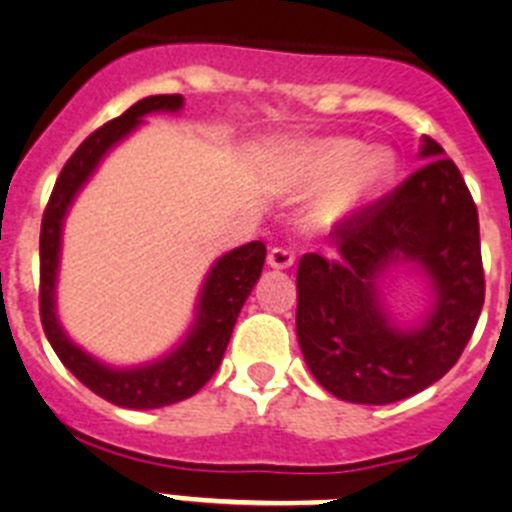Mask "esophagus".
<instances>
[{
	"instance_id": "esophagus-1",
	"label": "esophagus",
	"mask_w": 512,
	"mask_h": 512,
	"mask_svg": "<svg viewBox=\"0 0 512 512\" xmlns=\"http://www.w3.org/2000/svg\"><path fill=\"white\" fill-rule=\"evenodd\" d=\"M293 260H296V255H293L291 247H273V250L268 252V265L275 270L291 268Z\"/></svg>"
}]
</instances>
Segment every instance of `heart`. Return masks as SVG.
<instances>
[{"label":"heart","instance_id":"heart-1","mask_svg":"<svg viewBox=\"0 0 512 512\" xmlns=\"http://www.w3.org/2000/svg\"><path fill=\"white\" fill-rule=\"evenodd\" d=\"M363 144L353 139H327L311 144L304 154L306 180L319 185L332 177V188L314 208V224L332 226L353 216L358 208L373 201L394 177V154L371 149L361 154Z\"/></svg>","mask_w":512,"mask_h":512}]
</instances>
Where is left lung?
<instances>
[{"label": "left lung", "instance_id": "left-lung-1", "mask_svg": "<svg viewBox=\"0 0 512 512\" xmlns=\"http://www.w3.org/2000/svg\"><path fill=\"white\" fill-rule=\"evenodd\" d=\"M430 162L379 201L332 226L335 257H301L296 335L314 379L337 399L391 404L443 379L464 353L484 304L479 216L459 167L425 136ZM431 275L434 314L397 331L375 281L391 261Z\"/></svg>", "mask_w": 512, "mask_h": 512}]
</instances>
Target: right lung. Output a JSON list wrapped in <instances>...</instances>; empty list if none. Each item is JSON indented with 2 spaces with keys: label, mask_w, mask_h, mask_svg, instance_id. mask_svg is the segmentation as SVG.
Here are the masks:
<instances>
[{
  "label": "right lung",
  "mask_w": 512,
  "mask_h": 512,
  "mask_svg": "<svg viewBox=\"0 0 512 512\" xmlns=\"http://www.w3.org/2000/svg\"><path fill=\"white\" fill-rule=\"evenodd\" d=\"M180 105V95L144 97L136 105H131L126 113L90 133L71 154L69 162L64 164L59 180L53 185L51 198H48L46 211H43L41 288H38L41 291L38 301H41L43 332H46L48 342L61 358V363L87 389L95 391L97 397L118 404V407H128V410H154V407H164V404L182 402V399L193 397L195 391L211 379L221 358H224L239 311L255 288L262 265H265V255H268L265 244L250 242L221 257L206 278L201 304H198V319H195L190 335L185 337V342L175 353L157 363H149V366L128 368V371L102 366L84 350H79L56 322L53 286H56L61 221L66 216V208L74 201L77 190L82 188V182L92 175L102 154L115 141H121L128 131L139 126L141 115L154 113V110H180Z\"/></svg>",
  "instance_id": "right-lung-1"
}]
</instances>
